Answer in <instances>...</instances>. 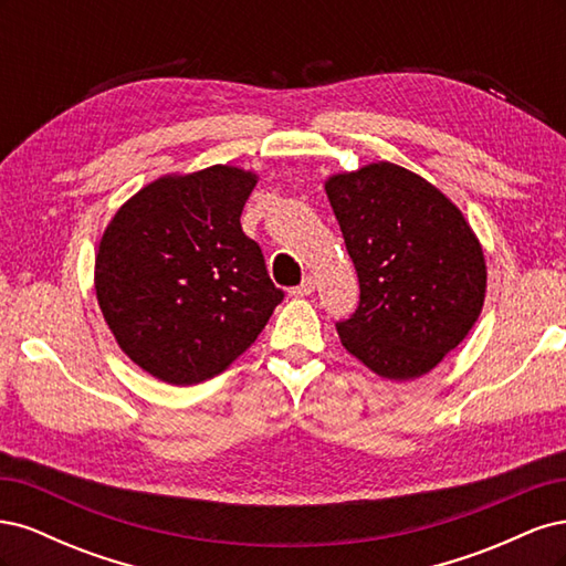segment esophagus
I'll return each mask as SVG.
<instances>
[{"mask_svg":"<svg viewBox=\"0 0 566 566\" xmlns=\"http://www.w3.org/2000/svg\"><path fill=\"white\" fill-rule=\"evenodd\" d=\"M314 279H304L297 287H293V290H290V295H293V297H306V295H312L314 293Z\"/></svg>","mask_w":566,"mask_h":566,"instance_id":"1","label":"esophagus"}]
</instances>
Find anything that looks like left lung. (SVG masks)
Segmentation results:
<instances>
[{
	"mask_svg": "<svg viewBox=\"0 0 566 566\" xmlns=\"http://www.w3.org/2000/svg\"><path fill=\"white\" fill-rule=\"evenodd\" d=\"M325 193L361 285L342 347L385 380H416L482 314V243L449 196L387 160L331 175Z\"/></svg>",
	"mask_w": 566,
	"mask_h": 566,
	"instance_id": "obj_1",
	"label": "left lung"
}]
</instances>
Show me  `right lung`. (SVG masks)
I'll use <instances>...</instances> for the list:
<instances>
[{
	"instance_id": "1",
	"label": "right lung",
	"mask_w": 566,
	"mask_h": 566,
	"mask_svg": "<svg viewBox=\"0 0 566 566\" xmlns=\"http://www.w3.org/2000/svg\"><path fill=\"white\" fill-rule=\"evenodd\" d=\"M256 181L235 165L158 177L101 235V314L119 349L153 378L186 387L224 373L281 304L283 290L241 227Z\"/></svg>"
}]
</instances>
